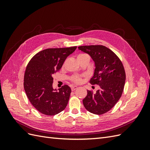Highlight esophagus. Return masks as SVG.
Listing matches in <instances>:
<instances>
[{
	"label": "esophagus",
	"mask_w": 150,
	"mask_h": 150,
	"mask_svg": "<svg viewBox=\"0 0 150 150\" xmlns=\"http://www.w3.org/2000/svg\"><path fill=\"white\" fill-rule=\"evenodd\" d=\"M71 90L72 91H75L77 88H78V86H72L71 87Z\"/></svg>",
	"instance_id": "esophagus-1"
}]
</instances>
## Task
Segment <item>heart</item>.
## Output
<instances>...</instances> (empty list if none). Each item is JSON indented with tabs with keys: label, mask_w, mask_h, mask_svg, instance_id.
<instances>
[{
	"label": "heart",
	"mask_w": 150,
	"mask_h": 150,
	"mask_svg": "<svg viewBox=\"0 0 150 150\" xmlns=\"http://www.w3.org/2000/svg\"><path fill=\"white\" fill-rule=\"evenodd\" d=\"M86 56H89L87 54H85V53H80L78 55V59L80 58H82ZM71 81L72 83H76V84H80L83 81V76H78V75H74V76H72L71 78Z\"/></svg>",
	"instance_id": "heart-1"
}]
</instances>
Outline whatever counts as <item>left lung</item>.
<instances>
[{"mask_svg": "<svg viewBox=\"0 0 150 150\" xmlns=\"http://www.w3.org/2000/svg\"><path fill=\"white\" fill-rule=\"evenodd\" d=\"M78 49L94 61L96 67L89 83L99 87L96 93L87 91L83 100L84 106L93 114H104L115 106L123 92L126 80L123 64L114 52L102 45L82 46Z\"/></svg>", "mask_w": 150, "mask_h": 150, "instance_id": "8db88e82", "label": "left lung"}]
</instances>
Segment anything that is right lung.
Returning <instances> with one entry per match:
<instances>
[{"instance_id": "1", "label": "right lung", "mask_w": 150, "mask_h": 150, "mask_svg": "<svg viewBox=\"0 0 150 150\" xmlns=\"http://www.w3.org/2000/svg\"><path fill=\"white\" fill-rule=\"evenodd\" d=\"M77 46L49 48L37 53L29 62L24 73V87L33 106L42 114L53 116L62 111L69 101L71 88L65 84L56 92L52 75L61 69L67 57Z\"/></svg>"}]
</instances>
